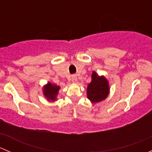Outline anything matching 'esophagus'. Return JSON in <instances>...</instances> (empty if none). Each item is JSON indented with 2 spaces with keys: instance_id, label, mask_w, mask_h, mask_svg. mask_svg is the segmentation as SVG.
Masks as SVG:
<instances>
[{
  "instance_id": "34e87169",
  "label": "esophagus",
  "mask_w": 152,
  "mask_h": 152,
  "mask_svg": "<svg viewBox=\"0 0 152 152\" xmlns=\"http://www.w3.org/2000/svg\"><path fill=\"white\" fill-rule=\"evenodd\" d=\"M71 81L73 83H76V82H77V77H76V76H73L71 78Z\"/></svg>"
}]
</instances>
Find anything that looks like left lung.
Returning <instances> with one entry per match:
<instances>
[{"instance_id":"8db88e82","label":"left lung","mask_w":152,"mask_h":152,"mask_svg":"<svg viewBox=\"0 0 152 152\" xmlns=\"http://www.w3.org/2000/svg\"><path fill=\"white\" fill-rule=\"evenodd\" d=\"M91 82L87 85V99L93 104L99 103L105 100L110 94V85L104 76H99L96 71H93Z\"/></svg>"}]
</instances>
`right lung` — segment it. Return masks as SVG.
<instances>
[{
	"instance_id": "right-lung-1",
	"label": "right lung",
	"mask_w": 152,
	"mask_h": 152,
	"mask_svg": "<svg viewBox=\"0 0 152 152\" xmlns=\"http://www.w3.org/2000/svg\"><path fill=\"white\" fill-rule=\"evenodd\" d=\"M60 90V87L52 82H48L46 85L42 87V92L43 96L48 102H56L57 100L58 93Z\"/></svg>"
}]
</instances>
